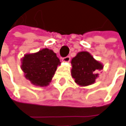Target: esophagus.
<instances>
[{
  "instance_id": "obj_1",
  "label": "esophagus",
  "mask_w": 126,
  "mask_h": 126,
  "mask_svg": "<svg viewBox=\"0 0 126 126\" xmlns=\"http://www.w3.org/2000/svg\"><path fill=\"white\" fill-rule=\"evenodd\" d=\"M62 61L63 62H69L70 61V56H65L62 59Z\"/></svg>"
}]
</instances>
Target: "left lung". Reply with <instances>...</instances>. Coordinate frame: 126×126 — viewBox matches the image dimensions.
Returning <instances> with one entry per match:
<instances>
[{"mask_svg": "<svg viewBox=\"0 0 126 126\" xmlns=\"http://www.w3.org/2000/svg\"><path fill=\"white\" fill-rule=\"evenodd\" d=\"M72 77L80 86H88L95 82L98 74L96 72L102 70V65L95 61L87 51H81L72 59Z\"/></svg>", "mask_w": 126, "mask_h": 126, "instance_id": "1", "label": "left lung"}]
</instances>
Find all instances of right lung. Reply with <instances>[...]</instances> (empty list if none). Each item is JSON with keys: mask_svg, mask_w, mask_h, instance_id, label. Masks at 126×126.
<instances>
[{"mask_svg": "<svg viewBox=\"0 0 126 126\" xmlns=\"http://www.w3.org/2000/svg\"><path fill=\"white\" fill-rule=\"evenodd\" d=\"M60 60L52 50L43 49L37 53L25 55L21 69L25 77L34 85L46 86L54 77Z\"/></svg>", "mask_w": 126, "mask_h": 126, "instance_id": "1", "label": "right lung"}]
</instances>
